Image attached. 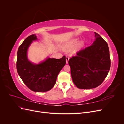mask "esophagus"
<instances>
[{"mask_svg":"<svg viewBox=\"0 0 124 124\" xmlns=\"http://www.w3.org/2000/svg\"><path fill=\"white\" fill-rule=\"evenodd\" d=\"M66 63H68V61H69V56H66Z\"/></svg>","mask_w":124,"mask_h":124,"instance_id":"esophagus-1","label":"esophagus"}]
</instances>
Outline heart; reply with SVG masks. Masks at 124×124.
I'll return each instance as SVG.
<instances>
[{
    "instance_id": "1",
    "label": "heart",
    "mask_w": 124,
    "mask_h": 124,
    "mask_svg": "<svg viewBox=\"0 0 124 124\" xmlns=\"http://www.w3.org/2000/svg\"><path fill=\"white\" fill-rule=\"evenodd\" d=\"M78 39H77H77H74L72 40H71V41H70V42L67 45H66L65 46H64L63 48H64L65 49H69V48H72L75 46H76V45L78 44ZM82 46H83V43L81 42L78 44V48H80Z\"/></svg>"
}]
</instances>
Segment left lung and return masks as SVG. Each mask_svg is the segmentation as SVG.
I'll list each match as a JSON object with an SVG mask.
<instances>
[{
	"label": "left lung",
	"mask_w": 124,
	"mask_h": 124,
	"mask_svg": "<svg viewBox=\"0 0 124 124\" xmlns=\"http://www.w3.org/2000/svg\"><path fill=\"white\" fill-rule=\"evenodd\" d=\"M93 43L77 52L69 59L72 81L80 89L97 87L102 83L111 67L109 48L107 42L95 32Z\"/></svg>",
	"instance_id": "obj_1"
}]
</instances>
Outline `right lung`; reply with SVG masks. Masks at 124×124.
I'll return each mask as SVG.
<instances>
[{"mask_svg":"<svg viewBox=\"0 0 124 124\" xmlns=\"http://www.w3.org/2000/svg\"><path fill=\"white\" fill-rule=\"evenodd\" d=\"M37 39L35 35H31L20 45L17 54L16 68L28 88L36 92H47L53 87L59 72L66 65V56L60 59L48 58L40 64H33L27 59V51L32 41Z\"/></svg>","mask_w":124,"mask_h":124,"instance_id":"1","label":"right lung"}]
</instances>
